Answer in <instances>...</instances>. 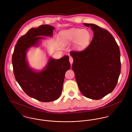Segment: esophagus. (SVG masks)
Here are the masks:
<instances>
[{"label": "esophagus", "mask_w": 132, "mask_h": 132, "mask_svg": "<svg viewBox=\"0 0 132 132\" xmlns=\"http://www.w3.org/2000/svg\"><path fill=\"white\" fill-rule=\"evenodd\" d=\"M69 60H70V62L71 64H73V58L72 57H70V58H69Z\"/></svg>", "instance_id": "obj_1"}]
</instances>
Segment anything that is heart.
Wrapping results in <instances>:
<instances>
[{
  "label": "heart",
  "mask_w": 132,
  "mask_h": 132,
  "mask_svg": "<svg viewBox=\"0 0 132 132\" xmlns=\"http://www.w3.org/2000/svg\"><path fill=\"white\" fill-rule=\"evenodd\" d=\"M61 37L63 44L67 45L75 42L76 46L78 49L86 47L92 39L91 33L88 30L75 28L64 31L62 32Z\"/></svg>",
  "instance_id": "obj_1"
}]
</instances>
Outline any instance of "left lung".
<instances>
[{
    "instance_id": "8db88e82",
    "label": "left lung",
    "mask_w": 132,
    "mask_h": 132,
    "mask_svg": "<svg viewBox=\"0 0 132 132\" xmlns=\"http://www.w3.org/2000/svg\"><path fill=\"white\" fill-rule=\"evenodd\" d=\"M94 31V37L84 50L71 51L72 69L79 90L85 97L100 100L111 93L120 74V53L115 39L106 29L84 23Z\"/></svg>"
}]
</instances>
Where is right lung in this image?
<instances>
[{"label":"right lung","instance_id":"right-lung-1","mask_svg":"<svg viewBox=\"0 0 132 132\" xmlns=\"http://www.w3.org/2000/svg\"><path fill=\"white\" fill-rule=\"evenodd\" d=\"M54 28L49 25L31 28L19 38L12 55L14 74L20 86L29 96L43 102L56 100L60 96L65 72L71 68L69 57L50 58L46 68L37 72L29 67L26 55L29 48L38 45L45 38L40 36L52 37Z\"/></svg>","mask_w":132,"mask_h":132}]
</instances>
